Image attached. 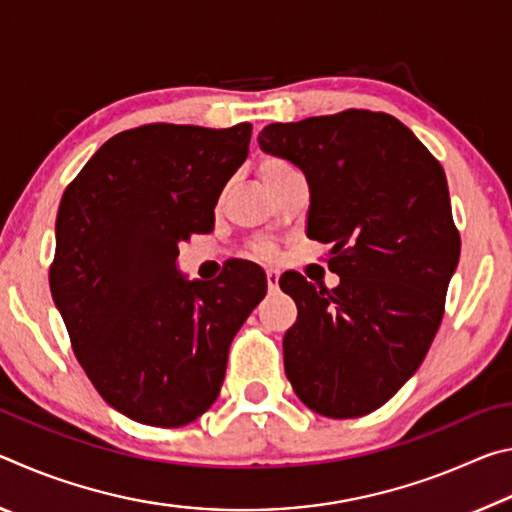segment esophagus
Returning a JSON list of instances; mask_svg holds the SVG:
<instances>
[{"mask_svg":"<svg viewBox=\"0 0 512 512\" xmlns=\"http://www.w3.org/2000/svg\"><path fill=\"white\" fill-rule=\"evenodd\" d=\"M266 284H268V291H277V287H280V271H275V268H268Z\"/></svg>","mask_w":512,"mask_h":512,"instance_id":"esophagus-1","label":"esophagus"}]
</instances>
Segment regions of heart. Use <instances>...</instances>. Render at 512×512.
<instances>
[{
    "label": "heart",
    "mask_w": 512,
    "mask_h": 512,
    "mask_svg": "<svg viewBox=\"0 0 512 512\" xmlns=\"http://www.w3.org/2000/svg\"><path fill=\"white\" fill-rule=\"evenodd\" d=\"M296 173H298V169L293 167L291 162H287L284 158H277V155H266V158H262L257 164V176H259V180H262V185L266 189H271L273 185L282 183L284 178L296 176ZM255 253L259 257H271L273 246L268 244V241H259V244L255 246Z\"/></svg>",
    "instance_id": "obj_1"
}]
</instances>
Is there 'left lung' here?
Masks as SVG:
<instances>
[{
    "label": "left lung",
    "mask_w": 512,
    "mask_h": 512,
    "mask_svg": "<svg viewBox=\"0 0 512 512\" xmlns=\"http://www.w3.org/2000/svg\"><path fill=\"white\" fill-rule=\"evenodd\" d=\"M257 142L305 173L307 237L332 246L327 266L341 277L332 291L280 277L298 307L284 372L325 418L372 413L420 368L445 314L461 255L445 171L386 112L268 124Z\"/></svg>",
    "instance_id": "8db88e82"
}]
</instances>
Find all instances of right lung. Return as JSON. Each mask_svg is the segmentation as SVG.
I'll list each match as a JSON object with an SVG mask.
<instances>
[{"mask_svg": "<svg viewBox=\"0 0 512 512\" xmlns=\"http://www.w3.org/2000/svg\"><path fill=\"white\" fill-rule=\"evenodd\" d=\"M253 126L146 124L101 146L67 185L49 287L76 359L112 409L183 427L219 397L230 343L266 296L253 262L219 282L180 275L178 246L214 228Z\"/></svg>", "mask_w": 512, "mask_h": 512, "instance_id": "obj_1", "label": "right lung"}]
</instances>
